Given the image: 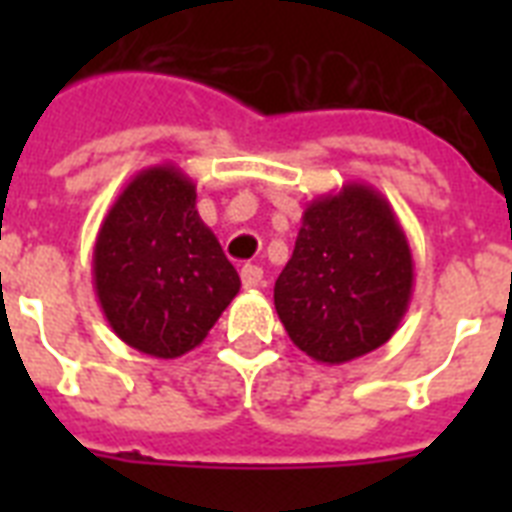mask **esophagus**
<instances>
[{
    "label": "esophagus",
    "instance_id": "esophagus-1",
    "mask_svg": "<svg viewBox=\"0 0 512 512\" xmlns=\"http://www.w3.org/2000/svg\"><path fill=\"white\" fill-rule=\"evenodd\" d=\"M241 284L247 289L260 287V284H263V268H260V265H244V268H241Z\"/></svg>",
    "mask_w": 512,
    "mask_h": 512
}]
</instances>
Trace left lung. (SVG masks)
Returning <instances> with one entry per match:
<instances>
[{
    "label": "left lung",
    "instance_id": "1",
    "mask_svg": "<svg viewBox=\"0 0 512 512\" xmlns=\"http://www.w3.org/2000/svg\"><path fill=\"white\" fill-rule=\"evenodd\" d=\"M412 287V249L393 207L372 185L348 183L305 207L273 303L297 348L345 364L393 337Z\"/></svg>",
    "mask_w": 512,
    "mask_h": 512
}]
</instances>
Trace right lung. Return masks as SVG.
I'll return each instance as SVG.
<instances>
[{"instance_id":"add662e5","label":"right lung","mask_w":512,"mask_h":512,"mask_svg":"<svg viewBox=\"0 0 512 512\" xmlns=\"http://www.w3.org/2000/svg\"><path fill=\"white\" fill-rule=\"evenodd\" d=\"M92 284L116 337L154 358L201 345L241 287L196 212V185L175 164L124 185L95 239Z\"/></svg>"}]
</instances>
